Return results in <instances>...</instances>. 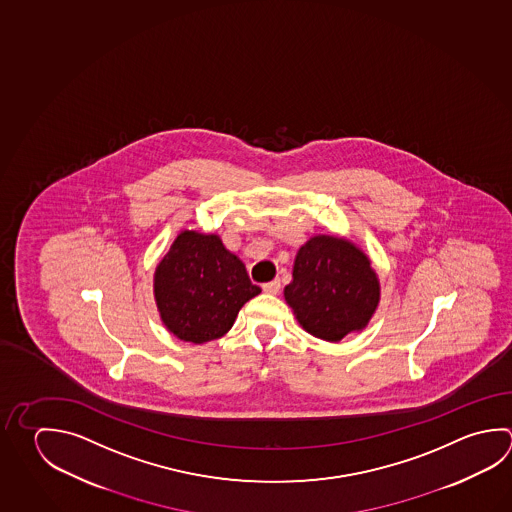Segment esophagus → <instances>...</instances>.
Here are the masks:
<instances>
[{"mask_svg":"<svg viewBox=\"0 0 512 512\" xmlns=\"http://www.w3.org/2000/svg\"><path fill=\"white\" fill-rule=\"evenodd\" d=\"M263 292L265 294H278L279 290H281V283H279V279H274V281H269V283H263Z\"/></svg>","mask_w":512,"mask_h":512,"instance_id":"1","label":"esophagus"}]
</instances>
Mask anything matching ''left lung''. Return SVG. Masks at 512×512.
<instances>
[{
    "mask_svg": "<svg viewBox=\"0 0 512 512\" xmlns=\"http://www.w3.org/2000/svg\"><path fill=\"white\" fill-rule=\"evenodd\" d=\"M379 294V279L366 254L334 236H314L299 249L285 287L299 325L332 343L368 325Z\"/></svg>",
    "mask_w": 512,
    "mask_h": 512,
    "instance_id": "1",
    "label": "left lung"
}]
</instances>
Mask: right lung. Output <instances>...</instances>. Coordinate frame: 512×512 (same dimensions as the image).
Masks as SVG:
<instances>
[{
    "label": "right lung",
    "instance_id": "right-lung-1",
    "mask_svg": "<svg viewBox=\"0 0 512 512\" xmlns=\"http://www.w3.org/2000/svg\"><path fill=\"white\" fill-rule=\"evenodd\" d=\"M260 292L243 261L216 234H178L155 272L160 317L169 332L187 343L222 337L240 308Z\"/></svg>",
    "mask_w": 512,
    "mask_h": 512
}]
</instances>
